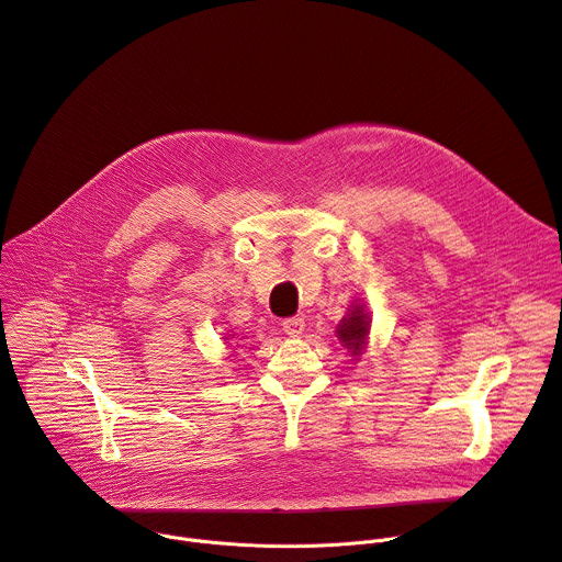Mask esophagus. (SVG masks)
<instances>
[{
  "instance_id": "esophagus-1",
  "label": "esophagus",
  "mask_w": 562,
  "mask_h": 562,
  "mask_svg": "<svg viewBox=\"0 0 562 562\" xmlns=\"http://www.w3.org/2000/svg\"><path fill=\"white\" fill-rule=\"evenodd\" d=\"M282 329H284V334L286 336H291V338H297L302 331H304V319L302 317H286L284 323H282Z\"/></svg>"
}]
</instances>
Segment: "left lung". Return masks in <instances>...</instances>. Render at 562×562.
I'll return each mask as SVG.
<instances>
[{
  "label": "left lung",
  "mask_w": 562,
  "mask_h": 562,
  "mask_svg": "<svg viewBox=\"0 0 562 562\" xmlns=\"http://www.w3.org/2000/svg\"><path fill=\"white\" fill-rule=\"evenodd\" d=\"M367 334H369V315L364 313L362 306H356L338 325V338L340 342H345V347L351 349L353 356L362 353Z\"/></svg>",
  "instance_id": "obj_1"
}]
</instances>
